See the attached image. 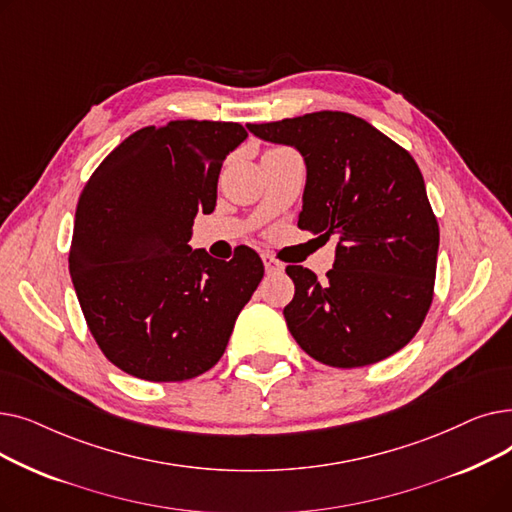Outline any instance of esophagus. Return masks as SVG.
<instances>
[{"label": "esophagus", "instance_id": "esophagus-1", "mask_svg": "<svg viewBox=\"0 0 512 512\" xmlns=\"http://www.w3.org/2000/svg\"><path fill=\"white\" fill-rule=\"evenodd\" d=\"M263 265H265L267 274H282L284 272V265L272 255H263Z\"/></svg>", "mask_w": 512, "mask_h": 512}]
</instances>
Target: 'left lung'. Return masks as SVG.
<instances>
[{"mask_svg": "<svg viewBox=\"0 0 512 512\" xmlns=\"http://www.w3.org/2000/svg\"><path fill=\"white\" fill-rule=\"evenodd\" d=\"M247 128L303 155L299 228L338 238L324 282L303 265L286 267L294 282V299L284 307L292 338L330 367H365L394 355L411 342L432 305L440 245L415 159L344 112Z\"/></svg>", "mask_w": 512, "mask_h": 512, "instance_id": "1", "label": "left lung"}]
</instances>
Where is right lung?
<instances>
[{
    "label": "right lung",
    "mask_w": 512,
    "mask_h": 512,
    "mask_svg": "<svg viewBox=\"0 0 512 512\" xmlns=\"http://www.w3.org/2000/svg\"><path fill=\"white\" fill-rule=\"evenodd\" d=\"M249 137L236 122L172 120L132 132L85 184L70 276L87 326L116 367L147 382H184L226 351L263 261L191 249L199 211L218 199L224 159Z\"/></svg>",
    "instance_id": "obj_1"
}]
</instances>
